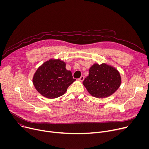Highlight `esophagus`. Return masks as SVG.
I'll use <instances>...</instances> for the list:
<instances>
[{"label": "esophagus", "instance_id": "1", "mask_svg": "<svg viewBox=\"0 0 149 149\" xmlns=\"http://www.w3.org/2000/svg\"><path fill=\"white\" fill-rule=\"evenodd\" d=\"M84 77L83 76V75H81L80 78H79V79H78V80H80V81H83V80H84Z\"/></svg>", "mask_w": 149, "mask_h": 149}]
</instances>
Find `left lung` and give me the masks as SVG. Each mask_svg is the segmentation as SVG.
Here are the masks:
<instances>
[{"label": "left lung", "instance_id": "8db88e82", "mask_svg": "<svg viewBox=\"0 0 149 149\" xmlns=\"http://www.w3.org/2000/svg\"><path fill=\"white\" fill-rule=\"evenodd\" d=\"M121 77L114 68L102 63L90 68L83 84L93 97L103 98L111 95L121 84Z\"/></svg>", "mask_w": 149, "mask_h": 149}]
</instances>
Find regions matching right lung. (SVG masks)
<instances>
[{
  "instance_id": "1",
  "label": "right lung",
  "mask_w": 149,
  "mask_h": 149,
  "mask_svg": "<svg viewBox=\"0 0 149 149\" xmlns=\"http://www.w3.org/2000/svg\"><path fill=\"white\" fill-rule=\"evenodd\" d=\"M66 63L60 60H50L38 68L33 77V84L43 96L55 98L63 95L76 80L66 69Z\"/></svg>"
}]
</instances>
